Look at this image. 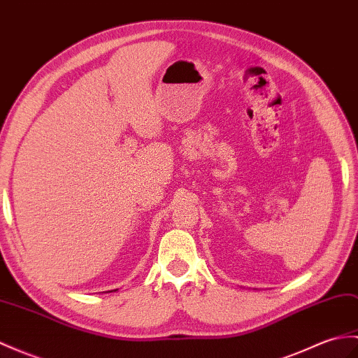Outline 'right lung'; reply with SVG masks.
Listing matches in <instances>:
<instances>
[{"mask_svg":"<svg viewBox=\"0 0 358 358\" xmlns=\"http://www.w3.org/2000/svg\"><path fill=\"white\" fill-rule=\"evenodd\" d=\"M113 292H117V288H115V289H111V292H106V293H113Z\"/></svg>","mask_w":358,"mask_h":358,"instance_id":"right-lung-1","label":"right lung"}]
</instances>
